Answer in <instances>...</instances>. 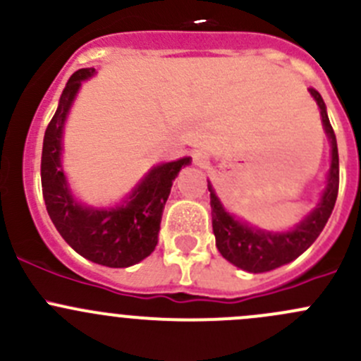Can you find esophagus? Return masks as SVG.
I'll use <instances>...</instances> for the list:
<instances>
[{"mask_svg": "<svg viewBox=\"0 0 361 361\" xmlns=\"http://www.w3.org/2000/svg\"><path fill=\"white\" fill-rule=\"evenodd\" d=\"M192 159H194V164L195 166H199V167H204L207 164V154L206 152H194V154H192Z\"/></svg>", "mask_w": 361, "mask_h": 361, "instance_id": "esophagus-1", "label": "esophagus"}]
</instances>
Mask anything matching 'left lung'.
Masks as SVG:
<instances>
[{
    "label": "left lung",
    "mask_w": 361,
    "mask_h": 361,
    "mask_svg": "<svg viewBox=\"0 0 361 361\" xmlns=\"http://www.w3.org/2000/svg\"><path fill=\"white\" fill-rule=\"evenodd\" d=\"M309 92L314 97L319 108L323 127H325L330 147H332V162H330L329 178H326V187L322 195V201L293 231L276 232L274 234V232L262 231V228L251 227L245 221H239L221 206L220 199L216 197L213 187L207 181L216 248L225 260H228L243 271L253 272V274L267 272L290 264L295 258L300 257L322 234L330 214H332L334 206H336L338 192V152L336 133H334L329 115H326L323 97L319 96L316 89H309Z\"/></svg>",
    "instance_id": "1"
}]
</instances>
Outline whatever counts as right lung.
I'll list each match as a JSON object with an SVG mask.
<instances>
[{
    "label": "right lung",
    "mask_w": 361,
    "mask_h": 361,
    "mask_svg": "<svg viewBox=\"0 0 361 361\" xmlns=\"http://www.w3.org/2000/svg\"><path fill=\"white\" fill-rule=\"evenodd\" d=\"M94 73V68L73 73L47 127L42 152L43 199L50 220L76 253L106 267H129L147 258L157 246L162 211L173 180L192 159L155 166L120 206L97 209L76 202L61 167L63 127L80 85Z\"/></svg>",
    "instance_id": "add662e5"
}]
</instances>
